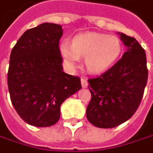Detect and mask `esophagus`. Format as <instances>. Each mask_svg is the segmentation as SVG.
I'll return each mask as SVG.
<instances>
[{
    "label": "esophagus",
    "instance_id": "esophagus-1",
    "mask_svg": "<svg viewBox=\"0 0 153 153\" xmlns=\"http://www.w3.org/2000/svg\"><path fill=\"white\" fill-rule=\"evenodd\" d=\"M81 85H82V87L83 88H86L87 85H88V82H87V79L86 78H81Z\"/></svg>",
    "mask_w": 153,
    "mask_h": 153
}]
</instances>
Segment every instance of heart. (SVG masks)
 Listing matches in <instances>:
<instances>
[{
  "instance_id": "b5f03b06",
  "label": "heart",
  "mask_w": 153,
  "mask_h": 153,
  "mask_svg": "<svg viewBox=\"0 0 153 153\" xmlns=\"http://www.w3.org/2000/svg\"><path fill=\"white\" fill-rule=\"evenodd\" d=\"M64 66L74 70L81 58L86 69L93 74H100L111 68L122 53L120 39L113 35L88 32L75 36L71 45L61 42L59 47Z\"/></svg>"
}]
</instances>
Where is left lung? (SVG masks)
Here are the masks:
<instances>
[{
  "label": "left lung",
  "mask_w": 153,
  "mask_h": 153,
  "mask_svg": "<svg viewBox=\"0 0 153 153\" xmlns=\"http://www.w3.org/2000/svg\"><path fill=\"white\" fill-rule=\"evenodd\" d=\"M117 34L127 48L122 59L100 76L88 80L92 98L86 118L98 128H114L129 120L138 109L147 84L144 49L134 38Z\"/></svg>",
  "instance_id": "8db88e82"
}]
</instances>
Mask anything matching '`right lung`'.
I'll list each match as a JSON object with an SVG mask.
<instances>
[{
    "instance_id": "obj_1",
    "label": "right lung",
    "mask_w": 153,
    "mask_h": 153,
    "mask_svg": "<svg viewBox=\"0 0 153 153\" xmlns=\"http://www.w3.org/2000/svg\"><path fill=\"white\" fill-rule=\"evenodd\" d=\"M62 35L61 25L42 23L26 30L10 53L8 88L12 105L36 127L55 124L62 103L82 87L79 77L63 72L59 50Z\"/></svg>"
}]
</instances>
